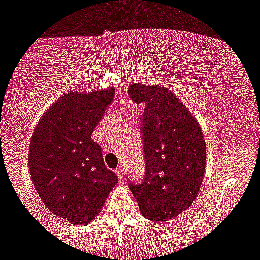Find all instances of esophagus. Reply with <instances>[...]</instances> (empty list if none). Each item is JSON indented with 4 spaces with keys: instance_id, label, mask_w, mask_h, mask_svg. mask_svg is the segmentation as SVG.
<instances>
[{
    "instance_id": "1",
    "label": "esophagus",
    "mask_w": 260,
    "mask_h": 260,
    "mask_svg": "<svg viewBox=\"0 0 260 260\" xmlns=\"http://www.w3.org/2000/svg\"><path fill=\"white\" fill-rule=\"evenodd\" d=\"M116 174H117L118 179H120V180L123 179V176H125V172H123L122 166H120V167H117V169H116Z\"/></svg>"
}]
</instances>
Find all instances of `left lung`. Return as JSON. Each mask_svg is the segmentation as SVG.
I'll return each instance as SVG.
<instances>
[{
  "label": "left lung",
  "instance_id": "8db88e82",
  "mask_svg": "<svg viewBox=\"0 0 260 260\" xmlns=\"http://www.w3.org/2000/svg\"><path fill=\"white\" fill-rule=\"evenodd\" d=\"M128 94L144 103L142 117L145 176L130 190L143 216L170 221L186 211L206 172V140L186 106L160 85L133 83Z\"/></svg>",
  "mask_w": 260,
  "mask_h": 260
}]
</instances>
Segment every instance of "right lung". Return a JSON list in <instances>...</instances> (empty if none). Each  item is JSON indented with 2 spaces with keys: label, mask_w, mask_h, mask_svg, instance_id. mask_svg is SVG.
I'll list each match as a JSON object with an SVG mask.
<instances>
[{
  "label": "right lung",
  "mask_w": 260,
  "mask_h": 260,
  "mask_svg": "<svg viewBox=\"0 0 260 260\" xmlns=\"http://www.w3.org/2000/svg\"><path fill=\"white\" fill-rule=\"evenodd\" d=\"M115 89L63 94L44 112L29 147V171L44 206L75 226L98 216L115 185L100 144L91 139Z\"/></svg>",
  "instance_id": "add662e5"
}]
</instances>
